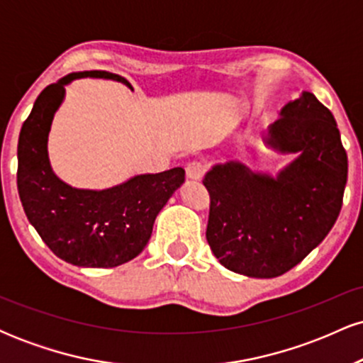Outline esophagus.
<instances>
[{"instance_id":"obj_1","label":"esophagus","mask_w":363,"mask_h":363,"mask_svg":"<svg viewBox=\"0 0 363 363\" xmlns=\"http://www.w3.org/2000/svg\"><path fill=\"white\" fill-rule=\"evenodd\" d=\"M205 172H206V167L201 164V162H191L186 169L187 179H189V181H201L203 176H205Z\"/></svg>"}]
</instances>
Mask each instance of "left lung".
<instances>
[{
  "label": "left lung",
  "mask_w": 363,
  "mask_h": 363,
  "mask_svg": "<svg viewBox=\"0 0 363 363\" xmlns=\"http://www.w3.org/2000/svg\"><path fill=\"white\" fill-rule=\"evenodd\" d=\"M268 148L297 155L277 176L239 160L216 164L206 240L220 264L251 278H274L323 242L338 218L348 158L331 111L314 94L286 104L262 136Z\"/></svg>",
  "instance_id": "obj_1"
}]
</instances>
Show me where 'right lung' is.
<instances>
[{
	"label": "right lung",
	"mask_w": 363,
	"mask_h": 363,
	"mask_svg": "<svg viewBox=\"0 0 363 363\" xmlns=\"http://www.w3.org/2000/svg\"><path fill=\"white\" fill-rule=\"evenodd\" d=\"M78 78L131 83L107 72L69 73L37 97L18 138L20 201L28 222L62 261L83 268H114L143 251L157 215L184 184L182 167L140 174L107 189H78L54 174L48 138L54 114L65 101V86Z\"/></svg>",
	"instance_id": "1"
}]
</instances>
